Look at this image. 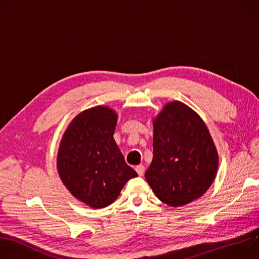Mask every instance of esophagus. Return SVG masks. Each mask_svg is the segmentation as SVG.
<instances>
[{"label": "esophagus", "instance_id": "obj_1", "mask_svg": "<svg viewBox=\"0 0 259 259\" xmlns=\"http://www.w3.org/2000/svg\"><path fill=\"white\" fill-rule=\"evenodd\" d=\"M135 170H136V172L138 173L139 176H142L143 173H144V166L143 165H138V166L135 167Z\"/></svg>", "mask_w": 259, "mask_h": 259}]
</instances>
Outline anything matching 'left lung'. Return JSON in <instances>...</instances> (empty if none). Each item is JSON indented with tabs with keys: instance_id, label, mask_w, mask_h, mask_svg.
<instances>
[{
	"instance_id": "8db88e82",
	"label": "left lung",
	"mask_w": 259,
	"mask_h": 259,
	"mask_svg": "<svg viewBox=\"0 0 259 259\" xmlns=\"http://www.w3.org/2000/svg\"><path fill=\"white\" fill-rule=\"evenodd\" d=\"M153 146L145 178L162 202L179 207L210 188L218 155L206 125L192 108L178 101L166 104L154 121Z\"/></svg>"
}]
</instances>
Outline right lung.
Returning <instances> with one entry per match:
<instances>
[{
	"mask_svg": "<svg viewBox=\"0 0 259 259\" xmlns=\"http://www.w3.org/2000/svg\"><path fill=\"white\" fill-rule=\"evenodd\" d=\"M117 114L106 106L84 110L71 121L60 142L57 169L68 191L92 208L112 204L137 175L114 139Z\"/></svg>",
	"mask_w": 259,
	"mask_h": 259,
	"instance_id": "add662e5",
	"label": "right lung"
}]
</instances>
